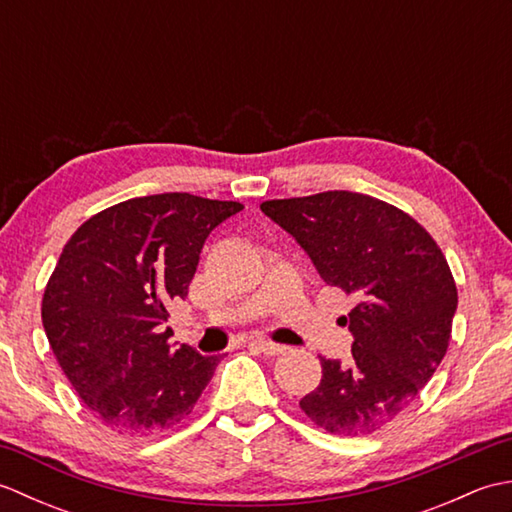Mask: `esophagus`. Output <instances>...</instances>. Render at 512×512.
Returning a JSON list of instances; mask_svg holds the SVG:
<instances>
[{
	"instance_id": "obj_1",
	"label": "esophagus",
	"mask_w": 512,
	"mask_h": 512,
	"mask_svg": "<svg viewBox=\"0 0 512 512\" xmlns=\"http://www.w3.org/2000/svg\"><path fill=\"white\" fill-rule=\"evenodd\" d=\"M255 345H257V350L266 354V356H281L288 350L286 345H279V343H273V341H255Z\"/></svg>"
}]
</instances>
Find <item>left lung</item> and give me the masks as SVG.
<instances>
[{"instance_id":"left-lung-1","label":"left lung","mask_w":512,"mask_h":512,"mask_svg":"<svg viewBox=\"0 0 512 512\" xmlns=\"http://www.w3.org/2000/svg\"><path fill=\"white\" fill-rule=\"evenodd\" d=\"M325 284L356 299L352 361L321 356L319 387L299 400L334 436H369L416 400L451 341L458 288L427 228L398 206L352 191L266 200Z\"/></svg>"}]
</instances>
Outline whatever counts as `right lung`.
Wrapping results in <instances>:
<instances>
[{"label":"right lung","mask_w":512,"mask_h":512,"mask_svg":"<svg viewBox=\"0 0 512 512\" xmlns=\"http://www.w3.org/2000/svg\"><path fill=\"white\" fill-rule=\"evenodd\" d=\"M239 202L160 193L92 215L63 246L41 321L70 385L103 427L147 438L193 411L220 356L171 350L169 303L184 299L204 239Z\"/></svg>","instance_id":"obj_1"}]
</instances>
